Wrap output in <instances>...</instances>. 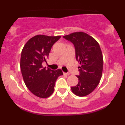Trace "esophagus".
Here are the masks:
<instances>
[{
    "instance_id": "esophagus-1",
    "label": "esophagus",
    "mask_w": 125,
    "mask_h": 125,
    "mask_svg": "<svg viewBox=\"0 0 125 125\" xmlns=\"http://www.w3.org/2000/svg\"><path fill=\"white\" fill-rule=\"evenodd\" d=\"M63 74H66V75H69V74H70L69 73H68V72H67V73L63 72Z\"/></svg>"
}]
</instances>
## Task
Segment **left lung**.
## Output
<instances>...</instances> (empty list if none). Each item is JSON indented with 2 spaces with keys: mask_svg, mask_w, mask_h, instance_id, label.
Wrapping results in <instances>:
<instances>
[{
  "mask_svg": "<svg viewBox=\"0 0 125 125\" xmlns=\"http://www.w3.org/2000/svg\"><path fill=\"white\" fill-rule=\"evenodd\" d=\"M73 44L76 59L81 64L78 84L71 87L72 92L84 96L95 89L99 83L104 59L99 44L94 39L83 32H75L63 37Z\"/></svg>",
  "mask_w": 125,
  "mask_h": 125,
  "instance_id": "1",
  "label": "left lung"
}]
</instances>
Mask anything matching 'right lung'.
<instances>
[{"instance_id": "1", "label": "right lung", "mask_w": 125, "mask_h": 125, "mask_svg": "<svg viewBox=\"0 0 125 125\" xmlns=\"http://www.w3.org/2000/svg\"><path fill=\"white\" fill-rule=\"evenodd\" d=\"M60 38L36 35L27 42L21 51V69L25 83L33 94L41 98L53 94L57 79L63 74L61 69L53 71L42 66L52 47Z\"/></svg>"}]
</instances>
